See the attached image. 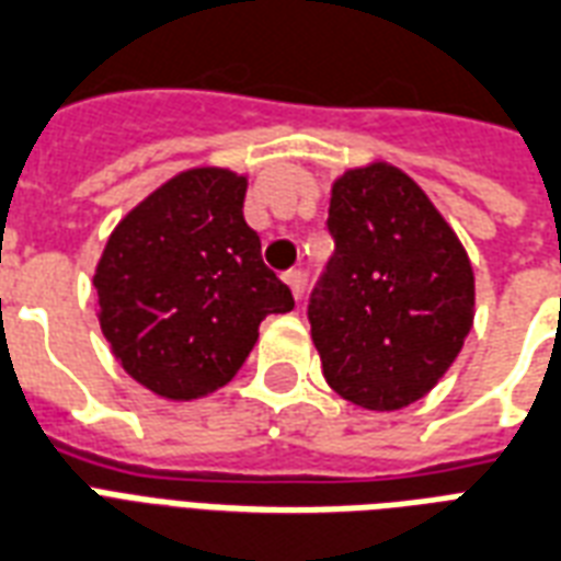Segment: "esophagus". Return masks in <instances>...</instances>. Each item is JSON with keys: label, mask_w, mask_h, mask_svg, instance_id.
<instances>
[{"label": "esophagus", "mask_w": 561, "mask_h": 561, "mask_svg": "<svg viewBox=\"0 0 561 561\" xmlns=\"http://www.w3.org/2000/svg\"><path fill=\"white\" fill-rule=\"evenodd\" d=\"M284 284L293 289V296H296V301L301 298V289H305V275L298 272V268H289V272H284Z\"/></svg>", "instance_id": "1"}]
</instances>
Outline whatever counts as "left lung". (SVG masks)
Returning a JSON list of instances; mask_svg holds the SVG:
<instances>
[{
    "mask_svg": "<svg viewBox=\"0 0 561 561\" xmlns=\"http://www.w3.org/2000/svg\"><path fill=\"white\" fill-rule=\"evenodd\" d=\"M334 256L307 307L322 376L366 411H402L446 376L473 331L461 239L416 180L376 159L331 183Z\"/></svg>",
    "mask_w": 561,
    "mask_h": 561,
    "instance_id": "8db88e82",
    "label": "left lung"
}]
</instances>
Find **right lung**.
<instances>
[{"label":"right lung","mask_w":561,"mask_h":561,"mask_svg":"<svg viewBox=\"0 0 561 561\" xmlns=\"http://www.w3.org/2000/svg\"><path fill=\"white\" fill-rule=\"evenodd\" d=\"M248 174L180 171L126 213L94 268L96 319L124 373L150 393H216L251 355L260 322L296 301L248 227Z\"/></svg>","instance_id":"obj_1"}]
</instances>
